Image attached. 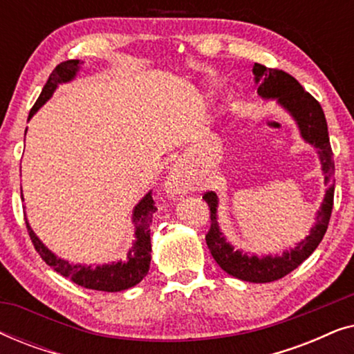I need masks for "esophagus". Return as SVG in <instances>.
<instances>
[{"label":"esophagus","instance_id":"obj_1","mask_svg":"<svg viewBox=\"0 0 354 354\" xmlns=\"http://www.w3.org/2000/svg\"><path fill=\"white\" fill-rule=\"evenodd\" d=\"M188 183L185 180V177H183L182 171L178 167L174 169L171 172V177H169L167 180V192L171 193V195H182V193L187 192V187Z\"/></svg>","mask_w":354,"mask_h":354}]
</instances>
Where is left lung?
<instances>
[{
	"label": "left lung",
	"instance_id": "1",
	"mask_svg": "<svg viewBox=\"0 0 354 354\" xmlns=\"http://www.w3.org/2000/svg\"><path fill=\"white\" fill-rule=\"evenodd\" d=\"M253 74L261 98L277 100V103L287 109L292 114V118L297 120L299 133H301L304 142L317 148L324 176H326V185L328 187L321 209L317 211L316 225L313 227L306 239L299 241L295 248L285 251L282 256L268 254L263 258L248 256L243 251L234 250V246L222 235L219 224H217V195L214 192H206L203 195V200L207 203L211 211V227L206 234V243L212 258L232 277L245 280V282L266 283L282 279L293 269H297L321 243L327 232L333 207L335 166H333L332 147L327 132V120L319 101L309 95L299 85V82L287 72L269 69V67L256 62L253 66Z\"/></svg>",
	"mask_w": 354,
	"mask_h": 354
}]
</instances>
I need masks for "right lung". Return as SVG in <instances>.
<instances>
[{
    "instance_id": "1",
    "label": "right lung",
    "mask_w": 354,
    "mask_h": 354,
    "mask_svg": "<svg viewBox=\"0 0 354 354\" xmlns=\"http://www.w3.org/2000/svg\"><path fill=\"white\" fill-rule=\"evenodd\" d=\"M82 62L79 59H69L61 62L56 66V69L51 72L50 79H48L46 85L43 86L41 95L38 96L37 103L33 104L28 114V119L51 98L53 91L57 88L59 84H66L74 79L77 72L80 69ZM22 196V190H21ZM158 207L154 206L151 192L142 198V201L135 206L132 222L135 225V241L132 243V248L127 251V258L124 261H118V263L96 266L93 269L91 266H82V264H71L69 261H64L57 258L55 253H51L45 245L41 243L40 239L35 235V232L30 229L28 222L26 219L28 235L33 246H35L37 253L41 256L45 263L61 274L62 277L71 279L72 282L80 285L84 288L98 290V292H122L133 285L140 283L145 275L149 270V261H151V240H149V225H151L153 214Z\"/></svg>"
}]
</instances>
